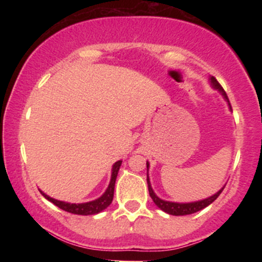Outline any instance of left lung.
<instances>
[{"label":"left lung","mask_w":262,"mask_h":262,"mask_svg":"<svg viewBox=\"0 0 262 262\" xmlns=\"http://www.w3.org/2000/svg\"><path fill=\"white\" fill-rule=\"evenodd\" d=\"M209 83H210V86L213 87V89L217 90L219 93H222V96L224 97V100L227 101L228 107H229V110L231 111V106L229 103V100H228L227 93H225L223 87L219 85V82L217 80H215V77L209 76ZM149 167H150L149 161H146V170H148V171H146V182H148V188H149L150 197H151V200L154 201V203L159 207V208H160L161 210H164V212L169 213V214H171V215L192 214V213H196V212H198V210L206 208L207 206H209L210 203H213L215 200H217L218 196L222 193V191H223L224 187H225V185H224L223 187L219 189L218 192H215L214 194H212V196L203 198V200H200V201H194V202L181 203V202H171V201H165V200H161L160 197L156 196L154 189H152V187H151V183H150V177H149Z\"/></svg>","instance_id":"1"}]
</instances>
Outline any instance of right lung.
Here are the masks:
<instances>
[{
	"instance_id": "obj_1",
	"label": "right lung",
	"mask_w": 262,
	"mask_h": 262,
	"mask_svg": "<svg viewBox=\"0 0 262 262\" xmlns=\"http://www.w3.org/2000/svg\"><path fill=\"white\" fill-rule=\"evenodd\" d=\"M122 165V160L116 161L112 166V175H111V181L110 185L104 193L102 194L101 197H98L97 200L95 201H90V202H85V203H70V202H64V201H59L55 200V198H52L50 196H48L47 193H44L43 191H40V193L47 198L48 201L58 206L60 209L65 210V212L73 213V214H80V215H92V214H97V213L102 212L112 203L113 201V194H114V185H116V180H117V175H118L119 167Z\"/></svg>"
}]
</instances>
